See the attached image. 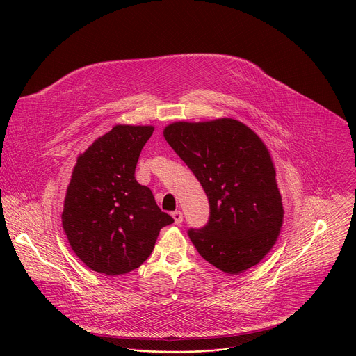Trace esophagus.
Returning a JSON list of instances; mask_svg holds the SVG:
<instances>
[{"label":"esophagus","mask_w":356,"mask_h":356,"mask_svg":"<svg viewBox=\"0 0 356 356\" xmlns=\"http://www.w3.org/2000/svg\"><path fill=\"white\" fill-rule=\"evenodd\" d=\"M172 218L175 219V223L176 225H180L183 222V213L180 211H175L172 212Z\"/></svg>","instance_id":"esophagus-1"}]
</instances>
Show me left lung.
<instances>
[{
    "instance_id": "obj_1",
    "label": "left lung",
    "mask_w": 356,
    "mask_h": 356,
    "mask_svg": "<svg viewBox=\"0 0 356 356\" xmlns=\"http://www.w3.org/2000/svg\"><path fill=\"white\" fill-rule=\"evenodd\" d=\"M163 136L209 201L207 225L187 232L198 254L229 275L257 265L276 243L284 213L266 145L234 119L176 122Z\"/></svg>"
}]
</instances>
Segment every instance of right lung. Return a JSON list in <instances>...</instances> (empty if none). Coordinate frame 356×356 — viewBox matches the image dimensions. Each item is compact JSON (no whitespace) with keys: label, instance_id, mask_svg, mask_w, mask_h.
<instances>
[{"label":"right lung","instance_id":"obj_1","mask_svg":"<svg viewBox=\"0 0 356 356\" xmlns=\"http://www.w3.org/2000/svg\"><path fill=\"white\" fill-rule=\"evenodd\" d=\"M152 126L118 124L77 158L62 226L74 254L94 272L120 276L143 265L159 230L175 220L136 177Z\"/></svg>","mask_w":356,"mask_h":356}]
</instances>
